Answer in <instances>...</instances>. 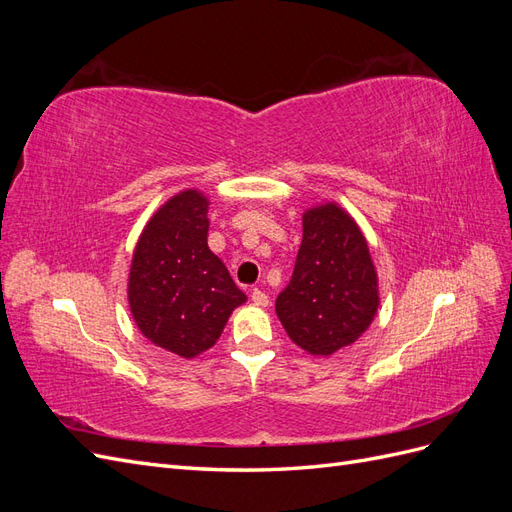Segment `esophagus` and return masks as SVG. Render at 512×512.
<instances>
[{
  "mask_svg": "<svg viewBox=\"0 0 512 512\" xmlns=\"http://www.w3.org/2000/svg\"><path fill=\"white\" fill-rule=\"evenodd\" d=\"M252 303L258 305V307H267L269 305V297L260 288H254L252 290Z\"/></svg>",
  "mask_w": 512,
  "mask_h": 512,
  "instance_id": "34e87169",
  "label": "esophagus"
}]
</instances>
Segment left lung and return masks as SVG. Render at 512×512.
Here are the masks:
<instances>
[{
	"label": "left lung",
	"instance_id": "8db88e82",
	"mask_svg": "<svg viewBox=\"0 0 512 512\" xmlns=\"http://www.w3.org/2000/svg\"><path fill=\"white\" fill-rule=\"evenodd\" d=\"M378 307V271L361 226L333 200L305 209L297 265L275 301L288 337L307 354L331 356L369 329Z\"/></svg>",
	"mask_w": 512,
	"mask_h": 512
}]
</instances>
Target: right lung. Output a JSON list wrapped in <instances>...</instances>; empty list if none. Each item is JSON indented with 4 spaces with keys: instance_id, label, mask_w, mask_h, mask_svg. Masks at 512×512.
Returning <instances> with one entry per match:
<instances>
[{
    "instance_id": "1",
    "label": "right lung",
    "mask_w": 512,
    "mask_h": 512,
    "mask_svg": "<svg viewBox=\"0 0 512 512\" xmlns=\"http://www.w3.org/2000/svg\"><path fill=\"white\" fill-rule=\"evenodd\" d=\"M209 205L196 188L170 196L138 237L128 275L138 331L181 359L209 350L247 301L207 245Z\"/></svg>"
}]
</instances>
